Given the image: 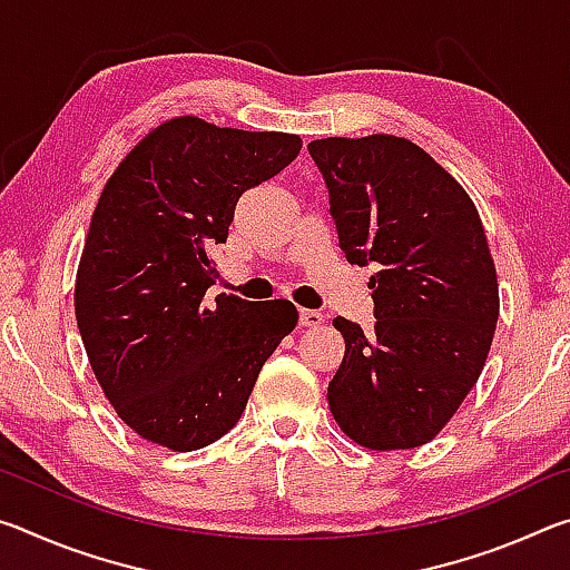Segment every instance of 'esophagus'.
<instances>
[{
	"instance_id": "esophagus-1",
	"label": "esophagus",
	"mask_w": 570,
	"mask_h": 570,
	"mask_svg": "<svg viewBox=\"0 0 570 570\" xmlns=\"http://www.w3.org/2000/svg\"><path fill=\"white\" fill-rule=\"evenodd\" d=\"M298 324H302V326H320V324H324V314L314 312V308H302V314H298Z\"/></svg>"
}]
</instances>
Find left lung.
Listing matches in <instances>:
<instances>
[{
  "instance_id": "obj_1",
  "label": "left lung",
  "mask_w": 570,
  "mask_h": 570,
  "mask_svg": "<svg viewBox=\"0 0 570 570\" xmlns=\"http://www.w3.org/2000/svg\"><path fill=\"white\" fill-rule=\"evenodd\" d=\"M308 156L346 262L380 268L374 330L334 320L346 350L330 410L366 450L420 448L475 387L493 344L500 296L485 228L465 188L397 135L314 140Z\"/></svg>"
}]
</instances>
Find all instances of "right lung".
Masks as SVG:
<instances>
[{"mask_svg":"<svg viewBox=\"0 0 570 570\" xmlns=\"http://www.w3.org/2000/svg\"><path fill=\"white\" fill-rule=\"evenodd\" d=\"M302 150L288 132L218 128L180 115L142 135L95 206L75 278V316L105 397L142 440L173 452L224 438L264 362L294 330L286 298L218 294L208 250L238 198Z\"/></svg>","mask_w":570,"mask_h":570,"instance_id":"right-lung-1","label":"right lung"}]
</instances>
